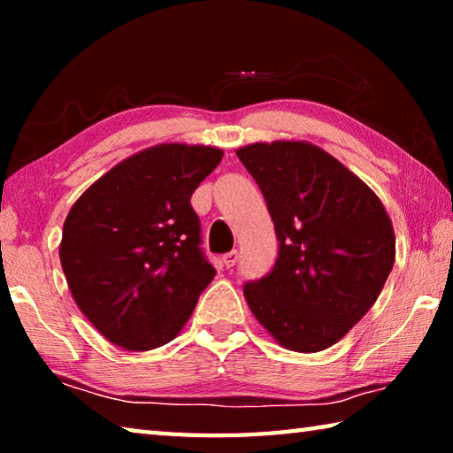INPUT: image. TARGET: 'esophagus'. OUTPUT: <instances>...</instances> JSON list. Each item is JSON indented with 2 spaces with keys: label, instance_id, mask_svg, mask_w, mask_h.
<instances>
[{
  "label": "esophagus",
  "instance_id": "esophagus-1",
  "mask_svg": "<svg viewBox=\"0 0 453 453\" xmlns=\"http://www.w3.org/2000/svg\"><path fill=\"white\" fill-rule=\"evenodd\" d=\"M237 257H240V254H237L235 250L227 251V254L224 256V265H226V267H234V265L237 264Z\"/></svg>",
  "mask_w": 453,
  "mask_h": 453
}]
</instances>
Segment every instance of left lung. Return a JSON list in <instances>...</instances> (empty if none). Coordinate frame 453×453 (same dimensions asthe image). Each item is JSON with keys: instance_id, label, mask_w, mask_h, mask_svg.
<instances>
[{"instance_id": "obj_1", "label": "left lung", "mask_w": 453, "mask_h": 453, "mask_svg": "<svg viewBox=\"0 0 453 453\" xmlns=\"http://www.w3.org/2000/svg\"><path fill=\"white\" fill-rule=\"evenodd\" d=\"M235 153L262 189L280 242L273 270L243 286L245 302L281 348L334 346L392 272V219L356 173L310 142H257Z\"/></svg>"}]
</instances>
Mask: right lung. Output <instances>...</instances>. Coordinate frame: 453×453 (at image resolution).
<instances>
[{"mask_svg":"<svg viewBox=\"0 0 453 453\" xmlns=\"http://www.w3.org/2000/svg\"><path fill=\"white\" fill-rule=\"evenodd\" d=\"M224 151L159 143L113 165L64 224L59 259L75 303L127 351L172 342L216 275L189 199Z\"/></svg>","mask_w":453,"mask_h":453,"instance_id":"obj_1","label":"right lung"}]
</instances>
